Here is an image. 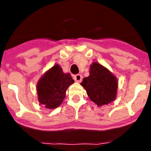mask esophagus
<instances>
[{
  "label": "esophagus",
  "instance_id": "obj_1",
  "mask_svg": "<svg viewBox=\"0 0 151 151\" xmlns=\"http://www.w3.org/2000/svg\"><path fill=\"white\" fill-rule=\"evenodd\" d=\"M74 80L77 83H80L82 81V75L81 74H76L74 76Z\"/></svg>",
  "mask_w": 151,
  "mask_h": 151
}]
</instances>
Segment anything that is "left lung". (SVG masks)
Masks as SVG:
<instances>
[{"mask_svg":"<svg viewBox=\"0 0 151 151\" xmlns=\"http://www.w3.org/2000/svg\"><path fill=\"white\" fill-rule=\"evenodd\" d=\"M81 85L86 90L90 99L99 106L115 99L118 88L116 77L99 63L91 65L90 75L83 79Z\"/></svg>","mask_w":151,"mask_h":151,"instance_id":"1","label":"left lung"}]
</instances>
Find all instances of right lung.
Segmentation results:
<instances>
[{
	"label": "right lung",
	"instance_id": "right-lung-1",
	"mask_svg": "<svg viewBox=\"0 0 151 151\" xmlns=\"http://www.w3.org/2000/svg\"><path fill=\"white\" fill-rule=\"evenodd\" d=\"M74 82L69 73L65 74L61 67L55 65L38 82L39 101L48 109L57 108L63 102L67 88Z\"/></svg>",
	"mask_w": 151,
	"mask_h": 151
}]
</instances>
